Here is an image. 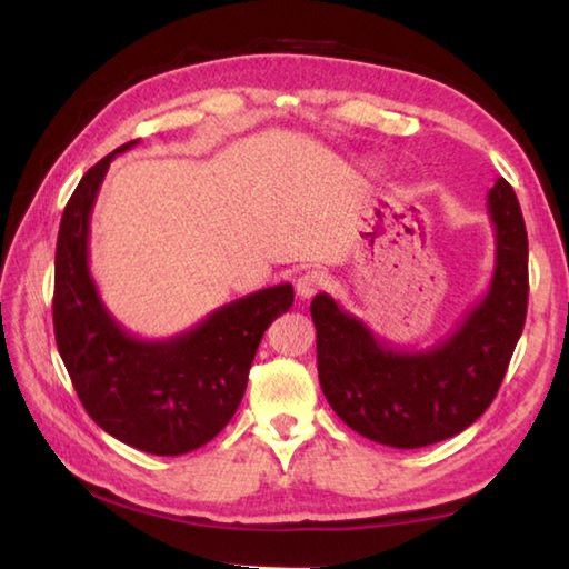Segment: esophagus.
<instances>
[{"label":"esophagus","mask_w":569,"mask_h":569,"mask_svg":"<svg viewBox=\"0 0 569 569\" xmlns=\"http://www.w3.org/2000/svg\"><path fill=\"white\" fill-rule=\"evenodd\" d=\"M327 284V277H323V272H317V270H309L305 274H299L297 280V295L301 299H311L315 297L319 289Z\"/></svg>","instance_id":"obj_1"}]
</instances>
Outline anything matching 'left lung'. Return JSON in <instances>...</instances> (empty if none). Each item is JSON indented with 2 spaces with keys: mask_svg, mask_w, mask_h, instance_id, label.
<instances>
[{
  "mask_svg": "<svg viewBox=\"0 0 569 569\" xmlns=\"http://www.w3.org/2000/svg\"><path fill=\"white\" fill-rule=\"evenodd\" d=\"M486 206L496 230L491 284L432 349H392L327 292L311 301L321 390L358 435L398 449L427 447L467 430L493 402L526 323L528 233L506 179Z\"/></svg>",
  "mask_w": 569,
  "mask_h": 569,
  "instance_id": "8db88e82",
  "label": "left lung"
}]
</instances>
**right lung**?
Segmentation results:
<instances>
[{"instance_id": "1", "label": "right lung", "mask_w": 569, "mask_h": 569, "mask_svg": "<svg viewBox=\"0 0 569 569\" xmlns=\"http://www.w3.org/2000/svg\"><path fill=\"white\" fill-rule=\"evenodd\" d=\"M80 179L58 228L53 331L73 388L102 430L147 455L179 457L223 430L246 396L264 329L295 301L292 284L260 289L161 341L137 339L102 305L88 264L90 213L110 161Z\"/></svg>"}]
</instances>
